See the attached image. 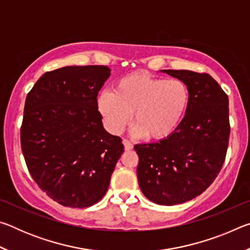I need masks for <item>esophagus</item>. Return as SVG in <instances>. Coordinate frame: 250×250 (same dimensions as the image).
<instances>
[{
  "mask_svg": "<svg viewBox=\"0 0 250 250\" xmlns=\"http://www.w3.org/2000/svg\"><path fill=\"white\" fill-rule=\"evenodd\" d=\"M122 143H124L125 150V151H130V150L133 149V145H132V143H131L129 140H126V139H125V140L122 141Z\"/></svg>",
  "mask_w": 250,
  "mask_h": 250,
  "instance_id": "34e87169",
  "label": "esophagus"
}]
</instances>
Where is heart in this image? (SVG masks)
I'll return each instance as SVG.
<instances>
[{"label":"heart","instance_id":"1","mask_svg":"<svg viewBox=\"0 0 250 250\" xmlns=\"http://www.w3.org/2000/svg\"><path fill=\"white\" fill-rule=\"evenodd\" d=\"M97 104L112 133H120L133 112V132L161 140L174 132L183 119L189 91L181 79L135 73L118 80L113 91H101Z\"/></svg>","mask_w":250,"mask_h":250}]
</instances>
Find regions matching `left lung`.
I'll return each mask as SVG.
<instances>
[{
	"instance_id": "8db88e82",
	"label": "left lung",
	"mask_w": 250,
	"mask_h": 250,
	"mask_svg": "<svg viewBox=\"0 0 250 250\" xmlns=\"http://www.w3.org/2000/svg\"><path fill=\"white\" fill-rule=\"evenodd\" d=\"M186 83L189 104L167 138L135 145L142 193L159 205L182 204L200 195L225 162L230 134L228 96L206 73L162 70Z\"/></svg>"
}]
</instances>
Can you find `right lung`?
<instances>
[{
    "mask_svg": "<svg viewBox=\"0 0 250 250\" xmlns=\"http://www.w3.org/2000/svg\"><path fill=\"white\" fill-rule=\"evenodd\" d=\"M109 76L99 65L47 71L25 100L21 146L28 172L62 206L98 203L125 151L121 138L104 130L97 104Z\"/></svg>",
    "mask_w": 250,
    "mask_h": 250,
    "instance_id": "obj_1",
    "label": "right lung"
}]
</instances>
